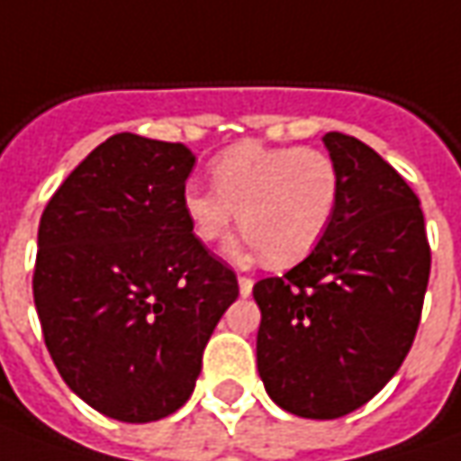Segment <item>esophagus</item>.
I'll return each mask as SVG.
<instances>
[{
  "label": "esophagus",
  "instance_id": "esophagus-1",
  "mask_svg": "<svg viewBox=\"0 0 461 461\" xmlns=\"http://www.w3.org/2000/svg\"><path fill=\"white\" fill-rule=\"evenodd\" d=\"M237 283H240V294L245 295V298L252 294V285H255V283H252V278H247V276H240V278H237Z\"/></svg>",
  "mask_w": 461,
  "mask_h": 461
}]
</instances>
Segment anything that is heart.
I'll return each mask as SVG.
<instances>
[{
	"instance_id": "obj_1",
	"label": "heart",
	"mask_w": 461,
	"mask_h": 461,
	"mask_svg": "<svg viewBox=\"0 0 461 461\" xmlns=\"http://www.w3.org/2000/svg\"><path fill=\"white\" fill-rule=\"evenodd\" d=\"M214 188L185 183L181 209L194 237L221 242L234 221L245 237L231 255L265 252L270 265H294L321 242L339 201V170L316 148L242 142L212 163Z\"/></svg>"
}]
</instances>
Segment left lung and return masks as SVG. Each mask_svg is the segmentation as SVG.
Masks as SVG:
<instances>
[{
    "instance_id": "obj_1",
    "label": "left lung",
    "mask_w": 461,
    "mask_h": 461,
    "mask_svg": "<svg viewBox=\"0 0 461 461\" xmlns=\"http://www.w3.org/2000/svg\"><path fill=\"white\" fill-rule=\"evenodd\" d=\"M337 212L306 260L255 283L258 373L301 419H339L375 398L413 344L431 252L411 185L357 137L326 132Z\"/></svg>"
}]
</instances>
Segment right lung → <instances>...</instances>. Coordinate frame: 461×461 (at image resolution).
Listing matches in <instances>:
<instances>
[{
    "label": "right lung",
    "instance_id": "add662e5",
    "mask_svg": "<svg viewBox=\"0 0 461 461\" xmlns=\"http://www.w3.org/2000/svg\"><path fill=\"white\" fill-rule=\"evenodd\" d=\"M181 142L122 132L48 201L32 276L42 337L66 385L124 423L176 413L240 295L237 276L188 227Z\"/></svg>",
    "mask_w": 461,
    "mask_h": 461
}]
</instances>
